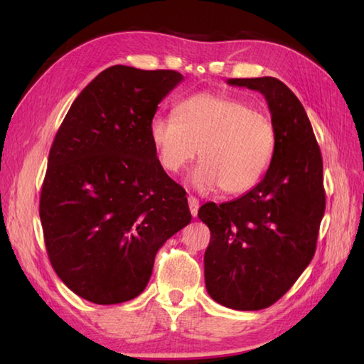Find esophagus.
Wrapping results in <instances>:
<instances>
[{"instance_id":"esophagus-1","label":"esophagus","mask_w":364,"mask_h":364,"mask_svg":"<svg viewBox=\"0 0 364 364\" xmlns=\"http://www.w3.org/2000/svg\"><path fill=\"white\" fill-rule=\"evenodd\" d=\"M188 202H189V211H191V214H192V218H197V214H198V208H200L198 200H197L196 197L189 196V197H188Z\"/></svg>"}]
</instances>
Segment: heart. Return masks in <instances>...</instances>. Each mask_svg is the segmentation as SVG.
Segmentation results:
<instances>
[{
  "label": "heart",
  "mask_w": 364,
  "mask_h": 364,
  "mask_svg": "<svg viewBox=\"0 0 364 364\" xmlns=\"http://www.w3.org/2000/svg\"><path fill=\"white\" fill-rule=\"evenodd\" d=\"M149 134L159 166L178 173L197 154L192 170L198 191L220 188L227 194L253 189L269 172L277 151V128L266 114L244 100L200 94L184 98L175 115H156Z\"/></svg>",
  "instance_id": "b5f03b06"
}]
</instances>
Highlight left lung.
<instances>
[{"instance_id":"left-lung-1","label":"left lung","mask_w":364,"mask_h":364,"mask_svg":"<svg viewBox=\"0 0 364 364\" xmlns=\"http://www.w3.org/2000/svg\"><path fill=\"white\" fill-rule=\"evenodd\" d=\"M227 82L264 95L278 142L258 186L198 210L211 231L205 284L218 304L255 311L288 292L314 257L326 211L322 156L310 119L286 84L272 76Z\"/></svg>"}]
</instances>
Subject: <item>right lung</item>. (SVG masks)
I'll use <instances>...</instances> for the list:
<instances>
[{"instance_id": "obj_1", "label": "right lung", "mask_w": 364, "mask_h": 364, "mask_svg": "<svg viewBox=\"0 0 364 364\" xmlns=\"http://www.w3.org/2000/svg\"><path fill=\"white\" fill-rule=\"evenodd\" d=\"M181 81L175 70L112 65L76 97L54 137L38 206L46 252L67 288L92 304L137 297L162 244L192 219L149 134Z\"/></svg>"}]
</instances>
